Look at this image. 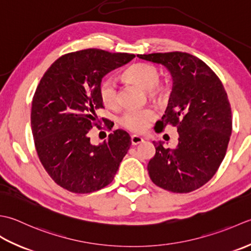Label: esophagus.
<instances>
[{
    "mask_svg": "<svg viewBox=\"0 0 251 251\" xmlns=\"http://www.w3.org/2000/svg\"><path fill=\"white\" fill-rule=\"evenodd\" d=\"M143 142H144V139H143V137H141V136H137V135H132L131 136V144L133 146L139 145V144H141V143H143Z\"/></svg>",
    "mask_w": 251,
    "mask_h": 251,
    "instance_id": "34e87169",
    "label": "esophagus"
}]
</instances>
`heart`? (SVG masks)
<instances>
[{
	"label": "heart",
	"instance_id": "1",
	"mask_svg": "<svg viewBox=\"0 0 251 251\" xmlns=\"http://www.w3.org/2000/svg\"><path fill=\"white\" fill-rule=\"evenodd\" d=\"M125 75L127 79L150 92L151 96H156L161 92V86L158 83L160 80V71L155 65L137 63L127 68ZM100 95L104 105L109 108L118 104V91L114 78L107 76L101 81ZM152 118H154V111L151 109H129L122 114L119 122L126 129L140 133L146 129L148 122Z\"/></svg>",
	"mask_w": 251,
	"mask_h": 251
}]
</instances>
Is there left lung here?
Returning a JSON list of instances; mask_svg holds the SVG:
<instances>
[{"mask_svg":"<svg viewBox=\"0 0 251 251\" xmlns=\"http://www.w3.org/2000/svg\"><path fill=\"white\" fill-rule=\"evenodd\" d=\"M160 64L172 76V92L156 132L167 125L177 127L176 148L155 143L156 154L147 170L157 186L173 193H190L216 175L226 156L232 133L227 94L217 75L202 60L188 53L137 55Z\"/></svg>","mask_w":251,"mask_h":251,"instance_id":"left-lung-1","label":"left lung"}]
</instances>
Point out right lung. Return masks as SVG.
<instances>
[{"label":"right lung","mask_w":251,"mask_h":251,"mask_svg":"<svg viewBox=\"0 0 251 251\" xmlns=\"http://www.w3.org/2000/svg\"><path fill=\"white\" fill-rule=\"evenodd\" d=\"M135 56L88 49L61 56L44 74L35 91L31 129L39 159L49 176L76 194L99 191L112 182L131 146L124 130L92 145L88 133L103 107L100 86L111 70ZM96 125V124H95Z\"/></svg>","instance_id":"right-lung-1"}]
</instances>
